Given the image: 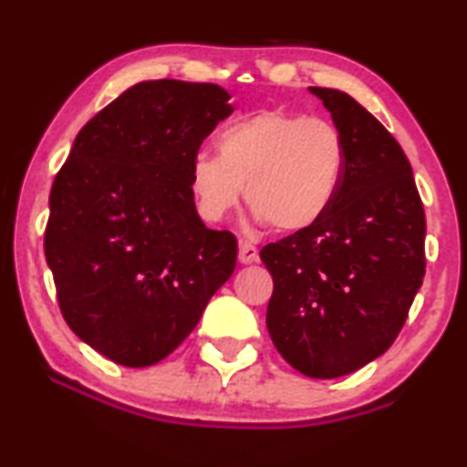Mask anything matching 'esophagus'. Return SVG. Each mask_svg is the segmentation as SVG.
Listing matches in <instances>:
<instances>
[{
	"mask_svg": "<svg viewBox=\"0 0 467 467\" xmlns=\"http://www.w3.org/2000/svg\"><path fill=\"white\" fill-rule=\"evenodd\" d=\"M239 261L244 263V265L256 263L258 261V250L252 244H248V241H239Z\"/></svg>",
	"mask_w": 467,
	"mask_h": 467,
	"instance_id": "34e87169",
	"label": "esophagus"
}]
</instances>
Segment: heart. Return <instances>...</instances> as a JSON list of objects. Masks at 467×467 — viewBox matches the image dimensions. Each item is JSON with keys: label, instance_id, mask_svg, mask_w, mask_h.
<instances>
[{"label": "heart", "instance_id": "b5f03b06", "mask_svg": "<svg viewBox=\"0 0 467 467\" xmlns=\"http://www.w3.org/2000/svg\"><path fill=\"white\" fill-rule=\"evenodd\" d=\"M217 159L198 154L189 191L198 215L223 222L241 193L256 223L306 230L328 213L346 167L344 139L330 121L287 110H261L217 134Z\"/></svg>", "mask_w": 467, "mask_h": 467}]
</instances>
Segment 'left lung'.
<instances>
[{
	"instance_id": "left-lung-1",
	"label": "left lung",
	"mask_w": 467,
	"mask_h": 467,
	"mask_svg": "<svg viewBox=\"0 0 467 467\" xmlns=\"http://www.w3.org/2000/svg\"><path fill=\"white\" fill-rule=\"evenodd\" d=\"M344 139L328 213L261 250L274 278L267 330L291 368L339 379L389 350L424 278L426 219L411 162L355 98L308 87Z\"/></svg>"
}]
</instances>
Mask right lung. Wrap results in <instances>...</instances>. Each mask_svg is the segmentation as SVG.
Instances as JSON below:
<instances>
[{"instance_id": "obj_1", "label": "right lung", "mask_w": 467, "mask_h": 467, "mask_svg": "<svg viewBox=\"0 0 467 467\" xmlns=\"http://www.w3.org/2000/svg\"><path fill=\"white\" fill-rule=\"evenodd\" d=\"M228 99L206 82L134 84L78 132L54 180L45 258L60 311L110 361H162L233 276L237 239L206 228L189 191Z\"/></svg>"}]
</instances>
